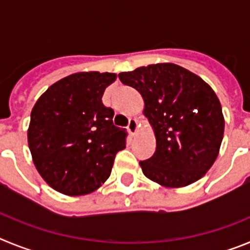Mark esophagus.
Instances as JSON below:
<instances>
[{"instance_id":"1","label":"esophagus","mask_w":250,"mask_h":250,"mask_svg":"<svg viewBox=\"0 0 250 250\" xmlns=\"http://www.w3.org/2000/svg\"><path fill=\"white\" fill-rule=\"evenodd\" d=\"M139 125H138V120L134 118L129 119V124H127V130L131 135H135L136 132H138Z\"/></svg>"}]
</instances>
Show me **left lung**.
Returning a JSON list of instances; mask_svg holds the SVG:
<instances>
[{"label":"left lung","instance_id":"1","mask_svg":"<svg viewBox=\"0 0 250 250\" xmlns=\"http://www.w3.org/2000/svg\"><path fill=\"white\" fill-rule=\"evenodd\" d=\"M119 79L141 95L156 139L154 155L140 161L144 175L165 188L187 187L203 178L224 135L222 105L210 86L170 62L120 72Z\"/></svg>","mask_w":250,"mask_h":250}]
</instances>
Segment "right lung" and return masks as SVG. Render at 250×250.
<instances>
[{"label": "right lung", "instance_id": "obj_1", "mask_svg": "<svg viewBox=\"0 0 250 250\" xmlns=\"http://www.w3.org/2000/svg\"><path fill=\"white\" fill-rule=\"evenodd\" d=\"M116 74L76 72L51 85L31 111L27 141L37 171L52 189L79 196L109 179L126 132L103 104Z\"/></svg>", "mask_w": 250, "mask_h": 250}]
</instances>
